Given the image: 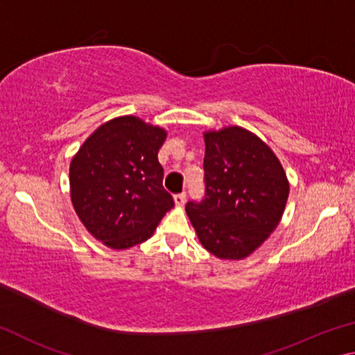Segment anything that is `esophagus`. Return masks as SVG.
Listing matches in <instances>:
<instances>
[{"label":"esophagus","instance_id":"esophagus-1","mask_svg":"<svg viewBox=\"0 0 355 355\" xmlns=\"http://www.w3.org/2000/svg\"><path fill=\"white\" fill-rule=\"evenodd\" d=\"M173 202H175L177 207H183L184 203H186V194H184V192H182V194L173 196Z\"/></svg>","mask_w":355,"mask_h":355}]
</instances>
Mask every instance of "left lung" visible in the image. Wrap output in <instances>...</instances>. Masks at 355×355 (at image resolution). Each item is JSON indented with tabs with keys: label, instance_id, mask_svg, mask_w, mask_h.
<instances>
[{
	"label": "left lung",
	"instance_id": "1",
	"mask_svg": "<svg viewBox=\"0 0 355 355\" xmlns=\"http://www.w3.org/2000/svg\"><path fill=\"white\" fill-rule=\"evenodd\" d=\"M205 139V199L186 214L200 244L220 260H244L277 228L290 183L275 153L238 125L209 130Z\"/></svg>",
	"mask_w": 355,
	"mask_h": 355
}]
</instances>
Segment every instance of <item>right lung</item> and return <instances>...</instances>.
Segmentation results:
<instances>
[{
	"label": "right lung",
	"instance_id": "obj_1",
	"mask_svg": "<svg viewBox=\"0 0 355 355\" xmlns=\"http://www.w3.org/2000/svg\"><path fill=\"white\" fill-rule=\"evenodd\" d=\"M166 137L163 127L120 116L100 125L71 158V205L107 248L123 250L147 241L173 207L158 161Z\"/></svg>",
	"mask_w": 355,
	"mask_h": 355
}]
</instances>
